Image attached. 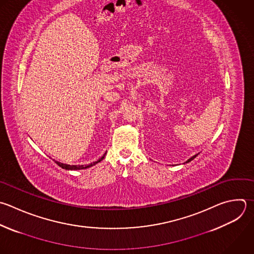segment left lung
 <instances>
[{
  "instance_id": "left-lung-1",
  "label": "left lung",
  "mask_w": 254,
  "mask_h": 254,
  "mask_svg": "<svg viewBox=\"0 0 254 254\" xmlns=\"http://www.w3.org/2000/svg\"><path fill=\"white\" fill-rule=\"evenodd\" d=\"M197 155H198V154H196V155H194V156H192V157H191V158H190V159H189V160H188V161H187V162H186V163H189V162H190V161H191V160H193V159H194V158H195V157H196V156H197Z\"/></svg>"
}]
</instances>
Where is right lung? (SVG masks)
<instances>
[{
  "instance_id": "1",
  "label": "right lung",
  "mask_w": 254,
  "mask_h": 254,
  "mask_svg": "<svg viewBox=\"0 0 254 254\" xmlns=\"http://www.w3.org/2000/svg\"><path fill=\"white\" fill-rule=\"evenodd\" d=\"M106 154V153H105ZM105 154L99 159V160H97L96 162H93V163H91V164H89V165H85V166H83V165H81V166H77V165H66V164H63V163H60V162H58V161H56V163L60 166V167H62L63 169H65V170H82V169H86V168H89V167H92L93 165H95V164H97V163H99L100 161H102L103 159H104V157H105Z\"/></svg>"
}]
</instances>
